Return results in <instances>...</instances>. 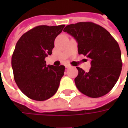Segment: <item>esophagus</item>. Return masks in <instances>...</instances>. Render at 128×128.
Segmentation results:
<instances>
[{"instance_id":"obj_1","label":"esophagus","mask_w":128,"mask_h":128,"mask_svg":"<svg viewBox=\"0 0 128 128\" xmlns=\"http://www.w3.org/2000/svg\"><path fill=\"white\" fill-rule=\"evenodd\" d=\"M65 67H66V68H70V65H69V64H66V65H65Z\"/></svg>"}]
</instances>
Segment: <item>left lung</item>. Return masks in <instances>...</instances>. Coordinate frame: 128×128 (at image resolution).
Wrapping results in <instances>:
<instances>
[{
	"label": "left lung",
	"instance_id": "8db88e82",
	"mask_svg": "<svg viewBox=\"0 0 128 128\" xmlns=\"http://www.w3.org/2000/svg\"><path fill=\"white\" fill-rule=\"evenodd\" d=\"M64 32L77 40L78 53L91 60L88 72L77 67L78 75L75 83L78 90L92 98L108 93L116 83L122 69L117 42L106 29L92 22L71 24Z\"/></svg>",
	"mask_w": 128,
	"mask_h": 128
}]
</instances>
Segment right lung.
Returning a JSON list of instances; mask_svg holds the SVG:
<instances>
[{
  "mask_svg": "<svg viewBox=\"0 0 128 128\" xmlns=\"http://www.w3.org/2000/svg\"><path fill=\"white\" fill-rule=\"evenodd\" d=\"M64 26H37L24 33L16 43L12 58L14 78L30 99L44 101L58 89L65 66H46L44 59L52 54L54 40Z\"/></svg>",
  "mask_w": 128,
  "mask_h": 128,
  "instance_id": "1",
  "label": "right lung"
}]
</instances>
